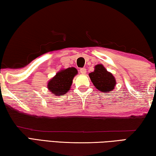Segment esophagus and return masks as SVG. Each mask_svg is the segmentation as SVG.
Wrapping results in <instances>:
<instances>
[{
    "mask_svg": "<svg viewBox=\"0 0 156 156\" xmlns=\"http://www.w3.org/2000/svg\"><path fill=\"white\" fill-rule=\"evenodd\" d=\"M80 72L82 73V74L84 75V74H85V73H86V72H87L86 69H85V68H81L80 69Z\"/></svg>",
    "mask_w": 156,
    "mask_h": 156,
    "instance_id": "esophagus-1",
    "label": "esophagus"
}]
</instances>
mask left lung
<instances>
[{"label":"left lung","mask_w":156,"mask_h":156,"mask_svg":"<svg viewBox=\"0 0 156 156\" xmlns=\"http://www.w3.org/2000/svg\"><path fill=\"white\" fill-rule=\"evenodd\" d=\"M94 68V72L89 74L94 85L98 90L110 93L116 84L114 76L112 73L107 72L102 65H97Z\"/></svg>","instance_id":"1"}]
</instances>
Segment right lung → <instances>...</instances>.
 Segmentation results:
<instances>
[{
	"instance_id": "add662e5",
	"label": "right lung",
	"mask_w": 156,
	"mask_h": 156,
	"mask_svg": "<svg viewBox=\"0 0 156 156\" xmlns=\"http://www.w3.org/2000/svg\"><path fill=\"white\" fill-rule=\"evenodd\" d=\"M77 73L78 71L74 67L60 70L49 81L47 88L54 96H62L69 90L73 77Z\"/></svg>"
}]
</instances>
